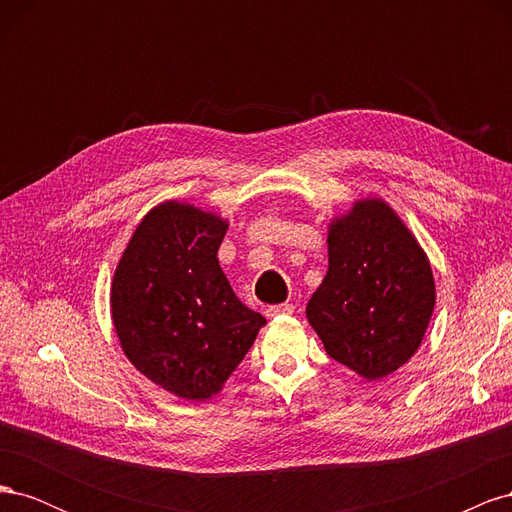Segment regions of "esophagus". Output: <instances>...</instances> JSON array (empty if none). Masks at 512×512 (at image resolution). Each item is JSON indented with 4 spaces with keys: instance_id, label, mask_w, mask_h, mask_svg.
Instances as JSON below:
<instances>
[{
    "instance_id": "34e87169",
    "label": "esophagus",
    "mask_w": 512,
    "mask_h": 512,
    "mask_svg": "<svg viewBox=\"0 0 512 512\" xmlns=\"http://www.w3.org/2000/svg\"><path fill=\"white\" fill-rule=\"evenodd\" d=\"M294 312V305L292 303H282V305H271L267 309V318H277V316H288Z\"/></svg>"
}]
</instances>
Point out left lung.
Instances as JSON below:
<instances>
[{
    "instance_id": "left-lung-1",
    "label": "left lung",
    "mask_w": 512,
    "mask_h": 512,
    "mask_svg": "<svg viewBox=\"0 0 512 512\" xmlns=\"http://www.w3.org/2000/svg\"><path fill=\"white\" fill-rule=\"evenodd\" d=\"M329 271L305 314L324 350L367 382L406 365L436 305L429 258L382 198L329 224Z\"/></svg>"
}]
</instances>
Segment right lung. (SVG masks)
Listing matches in <instances>:
<instances>
[{"instance_id": "obj_1", "label": "right lung", "mask_w": 512, "mask_h": 512, "mask_svg": "<svg viewBox=\"0 0 512 512\" xmlns=\"http://www.w3.org/2000/svg\"><path fill=\"white\" fill-rule=\"evenodd\" d=\"M226 230L220 215L166 200L136 226L113 275L111 316L123 354L188 401L218 395L267 324L237 299L220 267Z\"/></svg>"}]
</instances>
